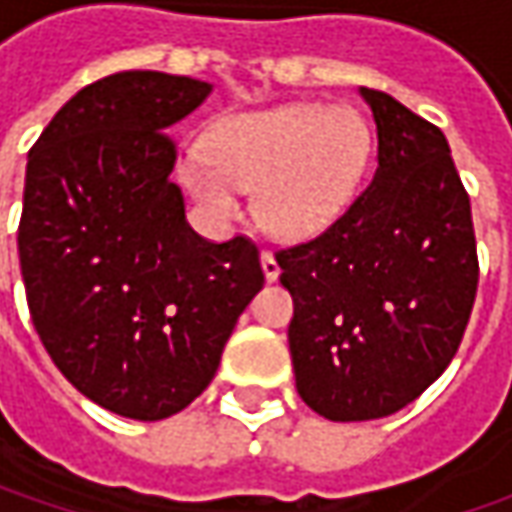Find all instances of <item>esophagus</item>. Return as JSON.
<instances>
[{"label":"esophagus","mask_w":512,"mask_h":512,"mask_svg":"<svg viewBox=\"0 0 512 512\" xmlns=\"http://www.w3.org/2000/svg\"><path fill=\"white\" fill-rule=\"evenodd\" d=\"M262 270H265V279L267 282H276L279 279V273H282V267L276 262V256L273 253H262Z\"/></svg>","instance_id":"34e87169"}]
</instances>
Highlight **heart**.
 Listing matches in <instances>:
<instances>
[{
	"mask_svg": "<svg viewBox=\"0 0 512 512\" xmlns=\"http://www.w3.org/2000/svg\"><path fill=\"white\" fill-rule=\"evenodd\" d=\"M370 159V130L356 110L319 105L245 113L190 150L182 176L219 216L239 213V187H256L259 216L273 233L305 239L339 219Z\"/></svg>",
	"mask_w": 512,
	"mask_h": 512,
	"instance_id": "heart-1",
	"label": "heart"
}]
</instances>
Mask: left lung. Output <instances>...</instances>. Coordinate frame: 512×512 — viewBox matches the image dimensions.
Returning a JSON list of instances; mask_svg holds the SVG:
<instances>
[{
	"label": "left lung",
	"instance_id": "left-lung-1",
	"mask_svg": "<svg viewBox=\"0 0 512 512\" xmlns=\"http://www.w3.org/2000/svg\"><path fill=\"white\" fill-rule=\"evenodd\" d=\"M376 173L319 236L276 253L296 390L330 422L419 399L453 362L479 287L470 196L444 133L382 90Z\"/></svg>",
	"mask_w": 512,
	"mask_h": 512
}]
</instances>
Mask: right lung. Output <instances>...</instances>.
<instances>
[{"label": "right lung", "mask_w": 512, "mask_h": 512, "mask_svg": "<svg viewBox=\"0 0 512 512\" xmlns=\"http://www.w3.org/2000/svg\"><path fill=\"white\" fill-rule=\"evenodd\" d=\"M207 82L122 70L82 88L28 153L19 265L53 364L82 396L125 419L185 410L265 285L247 236L207 242L170 182L168 128Z\"/></svg>", "instance_id": "obj_1"}]
</instances>
